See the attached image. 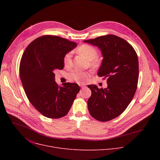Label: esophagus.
Returning <instances> with one entry per match:
<instances>
[{
  "label": "esophagus",
  "mask_w": 160,
  "mask_h": 160,
  "mask_svg": "<svg viewBox=\"0 0 160 160\" xmlns=\"http://www.w3.org/2000/svg\"><path fill=\"white\" fill-rule=\"evenodd\" d=\"M80 86L82 88H83L85 87V85H80Z\"/></svg>",
  "instance_id": "34e87169"
}]
</instances>
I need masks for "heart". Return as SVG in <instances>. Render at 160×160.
I'll use <instances>...</instances> for the list:
<instances>
[{"mask_svg":"<svg viewBox=\"0 0 160 160\" xmlns=\"http://www.w3.org/2000/svg\"><path fill=\"white\" fill-rule=\"evenodd\" d=\"M77 52L84 56L88 61L90 66L96 68L99 65V61L97 59L98 57V52L94 47L91 45L83 44L77 49ZM72 54L67 53L63 58V63L66 68H70L72 65ZM90 77L88 72H83L79 70H74L68 74V78L70 80L75 81L78 83H85Z\"/></svg>","mask_w":160,"mask_h":160,"instance_id":"b5f03b06","label":"heart"}]
</instances>
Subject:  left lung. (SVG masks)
Listing matches in <instances>:
<instances>
[{
	"mask_svg": "<svg viewBox=\"0 0 160 160\" xmlns=\"http://www.w3.org/2000/svg\"><path fill=\"white\" fill-rule=\"evenodd\" d=\"M84 42L101 49L104 58L98 75L107 78L108 83L106 88L88 85L92 92L88 109L96 120L108 122L120 115L135 95L139 79L138 54L127 41L114 35Z\"/></svg>",
	"mask_w": 160,
	"mask_h": 160,
	"instance_id": "left-lung-1",
	"label": "left lung"
}]
</instances>
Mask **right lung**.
Listing matches in <instances>:
<instances>
[{
	"label": "right lung",
	"instance_id": "1",
	"mask_svg": "<svg viewBox=\"0 0 160 160\" xmlns=\"http://www.w3.org/2000/svg\"><path fill=\"white\" fill-rule=\"evenodd\" d=\"M77 46L75 42L55 35H43L32 41L22 56L19 74L25 94L42 115L57 119L66 116L80 91L78 84L59 87L54 72L64 68V56Z\"/></svg>",
	"mask_w": 160,
	"mask_h": 160
}]
</instances>
